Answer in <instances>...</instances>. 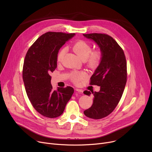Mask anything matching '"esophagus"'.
I'll list each match as a JSON object with an SVG mask.
<instances>
[{
	"label": "esophagus",
	"instance_id": "esophagus-1",
	"mask_svg": "<svg viewBox=\"0 0 152 152\" xmlns=\"http://www.w3.org/2000/svg\"><path fill=\"white\" fill-rule=\"evenodd\" d=\"M76 91L79 92H80V93H83V90L79 89H76Z\"/></svg>",
	"mask_w": 152,
	"mask_h": 152
}]
</instances>
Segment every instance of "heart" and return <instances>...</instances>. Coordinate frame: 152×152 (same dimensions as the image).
<instances>
[{"mask_svg":"<svg viewBox=\"0 0 152 152\" xmlns=\"http://www.w3.org/2000/svg\"><path fill=\"white\" fill-rule=\"evenodd\" d=\"M72 49L77 55L81 60H84L87 66L91 69L97 68L102 61L103 58V52L100 49L92 50V45L84 41H78L76 42ZM66 52V48L62 47L59 50L57 55V60L58 62L62 61ZM87 76L84 71H73L70 74V79L74 83L78 84Z\"/></svg>","mask_w":152,"mask_h":152,"instance_id":"obj_1","label":"heart"}]
</instances>
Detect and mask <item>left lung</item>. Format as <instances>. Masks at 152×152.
Instances as JSON below:
<instances>
[{
    "label": "left lung",
    "instance_id": "obj_1",
    "mask_svg": "<svg viewBox=\"0 0 152 152\" xmlns=\"http://www.w3.org/2000/svg\"><path fill=\"white\" fill-rule=\"evenodd\" d=\"M94 40L103 52L100 65L91 77L90 84L100 86L99 92L85 91L94 95L92 106L84 111L88 118L99 119L109 115L120 101L127 81V63L122 48L110 36L102 33L84 34Z\"/></svg>",
    "mask_w": 152,
    "mask_h": 152
}]
</instances>
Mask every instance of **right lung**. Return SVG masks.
<instances>
[{
	"label": "right lung",
	"instance_id": "obj_1",
	"mask_svg": "<svg viewBox=\"0 0 152 152\" xmlns=\"http://www.w3.org/2000/svg\"><path fill=\"white\" fill-rule=\"evenodd\" d=\"M75 33L47 32L28 49L23 67V79L28 97L39 113L49 118L60 116L74 93L73 87L53 91L50 73L57 66V55Z\"/></svg>",
	"mask_w": 152,
	"mask_h": 152
}]
</instances>
